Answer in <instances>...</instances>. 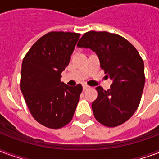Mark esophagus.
Returning a JSON list of instances; mask_svg holds the SVG:
<instances>
[{
  "mask_svg": "<svg viewBox=\"0 0 159 159\" xmlns=\"http://www.w3.org/2000/svg\"><path fill=\"white\" fill-rule=\"evenodd\" d=\"M83 90L85 91V90H87V89H89V87L88 86V85H83Z\"/></svg>",
  "mask_w": 159,
  "mask_h": 159,
  "instance_id": "obj_1",
  "label": "esophagus"
}]
</instances>
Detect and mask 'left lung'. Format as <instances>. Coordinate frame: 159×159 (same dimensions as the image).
Returning a JSON list of instances; mask_svg holds the SVG:
<instances>
[{
	"label": "left lung",
	"instance_id": "8db88e82",
	"mask_svg": "<svg viewBox=\"0 0 159 159\" xmlns=\"http://www.w3.org/2000/svg\"><path fill=\"white\" fill-rule=\"evenodd\" d=\"M77 47L95 52L112 81L108 90L96 88L92 109L97 121L107 127L128 121L139 107L145 85L144 62L136 48L123 36L107 31L85 33Z\"/></svg>",
	"mask_w": 159,
	"mask_h": 159
}]
</instances>
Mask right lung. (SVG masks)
Here are the masks:
<instances>
[{
	"label": "right lung",
	"mask_w": 159,
	"mask_h": 159,
	"mask_svg": "<svg viewBox=\"0 0 159 159\" xmlns=\"http://www.w3.org/2000/svg\"><path fill=\"white\" fill-rule=\"evenodd\" d=\"M79 37L78 33L49 32L23 59L24 98L33 117L50 129H60L71 121L83 91L81 84L70 87L60 81Z\"/></svg>",
	"instance_id": "obj_1"
}]
</instances>
